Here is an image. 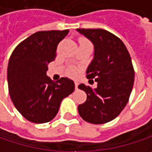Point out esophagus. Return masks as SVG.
<instances>
[{
  "instance_id": "esophagus-1",
  "label": "esophagus",
  "mask_w": 152,
  "mask_h": 152,
  "mask_svg": "<svg viewBox=\"0 0 152 152\" xmlns=\"http://www.w3.org/2000/svg\"><path fill=\"white\" fill-rule=\"evenodd\" d=\"M75 88H76V90H78V83L77 82H75Z\"/></svg>"
}]
</instances>
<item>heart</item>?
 Listing matches in <instances>:
<instances>
[{
  "label": "heart",
  "mask_w": 152,
  "mask_h": 152,
  "mask_svg": "<svg viewBox=\"0 0 152 152\" xmlns=\"http://www.w3.org/2000/svg\"><path fill=\"white\" fill-rule=\"evenodd\" d=\"M80 41H87V40H85V39H81ZM87 42H88V41H87ZM68 74L71 76H76V74H77V69H76V68L72 67V68H70V69H69V71H68Z\"/></svg>",
  "instance_id": "heart-1"
}]
</instances>
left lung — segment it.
<instances>
[{"label":"left lung","mask_w":152,"mask_h":152,"mask_svg":"<svg viewBox=\"0 0 152 152\" xmlns=\"http://www.w3.org/2000/svg\"><path fill=\"white\" fill-rule=\"evenodd\" d=\"M93 42L94 60L87 69V78L97 83L96 89L85 84L78 88L87 94L78 105L81 117L90 124L108 123L121 113L131 96L135 71L124 42L117 35L101 28H77Z\"/></svg>","instance_id":"left-lung-1"}]
</instances>
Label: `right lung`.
<instances>
[{"label": "right lung", "mask_w": 152, "mask_h": 152, "mask_svg": "<svg viewBox=\"0 0 152 152\" xmlns=\"http://www.w3.org/2000/svg\"><path fill=\"white\" fill-rule=\"evenodd\" d=\"M69 29L38 31L21 42L11 54L7 84L11 100L27 120L35 124L51 121L62 99L75 90L67 77L52 81L46 75L48 63L55 60L59 42Z\"/></svg>", "instance_id": "obj_1"}]
</instances>
